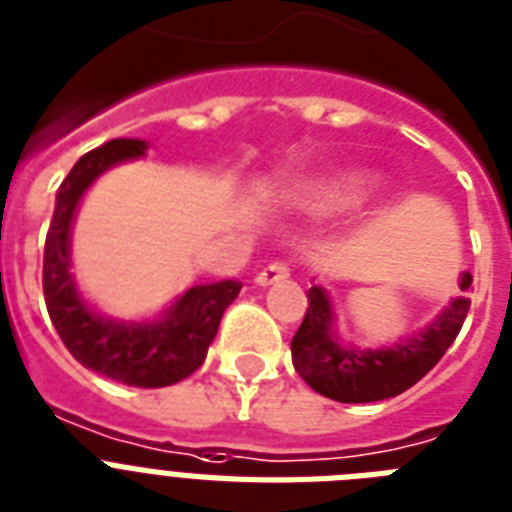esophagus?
<instances>
[{"instance_id":"esophagus-1","label":"esophagus","mask_w":512,"mask_h":512,"mask_svg":"<svg viewBox=\"0 0 512 512\" xmlns=\"http://www.w3.org/2000/svg\"><path fill=\"white\" fill-rule=\"evenodd\" d=\"M291 276V270L286 263H270L268 268H263L260 273L255 276L257 286H273L278 281H286Z\"/></svg>"}]
</instances>
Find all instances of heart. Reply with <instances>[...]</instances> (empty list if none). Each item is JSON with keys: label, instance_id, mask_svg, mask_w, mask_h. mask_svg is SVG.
I'll list each match as a JSON object with an SVG mask.
<instances>
[{"label": "heart", "instance_id": "b5f03b06", "mask_svg": "<svg viewBox=\"0 0 512 512\" xmlns=\"http://www.w3.org/2000/svg\"><path fill=\"white\" fill-rule=\"evenodd\" d=\"M369 184H372V174L364 169L330 171V174L309 176L291 187L286 203L304 213L328 216V213H338V210L359 203V197L367 192Z\"/></svg>", "mask_w": 512, "mask_h": 512}]
</instances>
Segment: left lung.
Here are the masks:
<instances>
[{"mask_svg":"<svg viewBox=\"0 0 512 512\" xmlns=\"http://www.w3.org/2000/svg\"><path fill=\"white\" fill-rule=\"evenodd\" d=\"M458 286L471 289V273H463ZM307 299V315L291 341V359L309 388L338 403L385 401L416 385L450 349L471 307L466 294L455 296L414 336L380 349H356L338 338L328 291L312 286Z\"/></svg>","mask_w":512,"mask_h":512,"instance_id":"1","label":"left lung"}]
</instances>
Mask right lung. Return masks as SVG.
I'll list each match as a JSON object with an SVG mask.
<instances>
[{
    "instance_id": "add662e5",
    "label": "right lung",
    "mask_w": 512,
    "mask_h": 512,
    "mask_svg": "<svg viewBox=\"0 0 512 512\" xmlns=\"http://www.w3.org/2000/svg\"><path fill=\"white\" fill-rule=\"evenodd\" d=\"M148 143L117 137L85 153L62 182L44 247V299L62 343L77 362L135 388H166L205 362L221 317L242 283H200L153 320H114L90 307L72 273V223L80 200L103 171L143 158Z\"/></svg>"
}]
</instances>
